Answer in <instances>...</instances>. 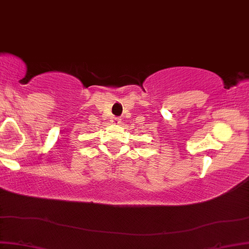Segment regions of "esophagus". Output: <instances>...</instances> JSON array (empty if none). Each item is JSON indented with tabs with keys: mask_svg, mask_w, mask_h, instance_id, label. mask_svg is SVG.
<instances>
[{
	"mask_svg": "<svg viewBox=\"0 0 249 249\" xmlns=\"http://www.w3.org/2000/svg\"><path fill=\"white\" fill-rule=\"evenodd\" d=\"M112 122H113L114 124H120V119L117 118V117H113L112 118Z\"/></svg>",
	"mask_w": 249,
	"mask_h": 249,
	"instance_id": "1",
	"label": "esophagus"
}]
</instances>
